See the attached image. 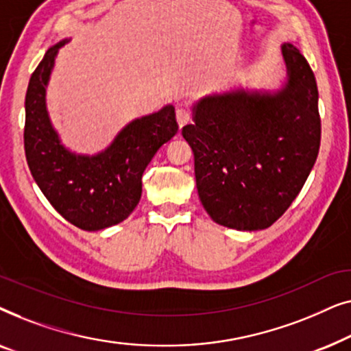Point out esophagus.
Here are the masks:
<instances>
[{
	"mask_svg": "<svg viewBox=\"0 0 351 351\" xmlns=\"http://www.w3.org/2000/svg\"><path fill=\"white\" fill-rule=\"evenodd\" d=\"M176 114H177V123H179L180 128H184L185 124L190 121V113L186 112L185 108H182V107L177 108V113Z\"/></svg>",
	"mask_w": 351,
	"mask_h": 351,
	"instance_id": "34e87169",
	"label": "esophagus"
}]
</instances>
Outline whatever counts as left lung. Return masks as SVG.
Segmentation results:
<instances>
[{"mask_svg":"<svg viewBox=\"0 0 351 351\" xmlns=\"http://www.w3.org/2000/svg\"><path fill=\"white\" fill-rule=\"evenodd\" d=\"M280 89L237 88L199 99L182 136L195 155L196 189L215 223L256 232L300 193L319 152L318 88L308 62L281 46Z\"/></svg>","mask_w":351,"mask_h":351,"instance_id":"1","label":"left lung"}]
</instances>
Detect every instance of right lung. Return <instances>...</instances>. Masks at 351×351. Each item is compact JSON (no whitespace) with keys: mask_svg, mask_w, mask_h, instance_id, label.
<instances>
[{"mask_svg":"<svg viewBox=\"0 0 351 351\" xmlns=\"http://www.w3.org/2000/svg\"><path fill=\"white\" fill-rule=\"evenodd\" d=\"M51 46L33 71L25 95V156L43 195L75 227L97 232L113 227L136 209L142 196V174L179 131L174 105L129 121L108 147L94 155L76 153L62 142L51 121L46 94L59 49Z\"/></svg>","mask_w":351,"mask_h":351,"instance_id":"obj_1","label":"right lung"}]
</instances>
